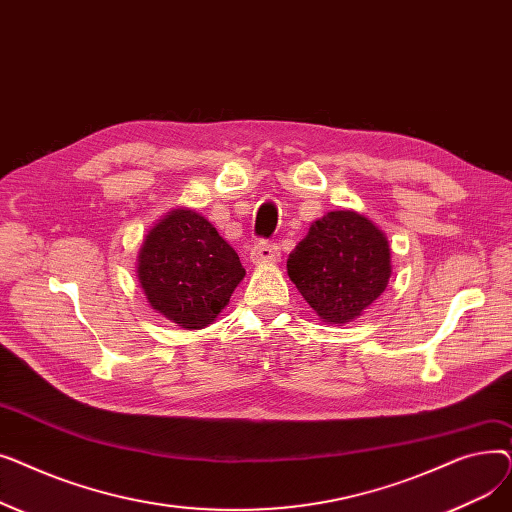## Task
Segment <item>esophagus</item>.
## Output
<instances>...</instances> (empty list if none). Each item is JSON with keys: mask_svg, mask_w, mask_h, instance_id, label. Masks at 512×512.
<instances>
[{"mask_svg": "<svg viewBox=\"0 0 512 512\" xmlns=\"http://www.w3.org/2000/svg\"><path fill=\"white\" fill-rule=\"evenodd\" d=\"M278 259H280V247L276 242H257V245L251 249V261L255 265L274 263Z\"/></svg>", "mask_w": 512, "mask_h": 512, "instance_id": "1", "label": "esophagus"}]
</instances>
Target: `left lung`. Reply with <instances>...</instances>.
Listing matches in <instances>:
<instances>
[{"label": "left lung", "mask_w": 512, "mask_h": 512, "mask_svg": "<svg viewBox=\"0 0 512 512\" xmlns=\"http://www.w3.org/2000/svg\"><path fill=\"white\" fill-rule=\"evenodd\" d=\"M303 299L330 324L363 313L390 280V249L382 230L355 211L317 220L286 261Z\"/></svg>", "instance_id": "left-lung-1"}]
</instances>
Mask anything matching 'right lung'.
Returning <instances> with one entry per match:
<instances>
[{
  "mask_svg": "<svg viewBox=\"0 0 512 512\" xmlns=\"http://www.w3.org/2000/svg\"><path fill=\"white\" fill-rule=\"evenodd\" d=\"M137 274L153 309L199 330L228 305L245 267L203 215L176 209L147 234Z\"/></svg>",
  "mask_w": 512,
  "mask_h": 512,
  "instance_id": "right-lung-1",
  "label": "right lung"
}]
</instances>
